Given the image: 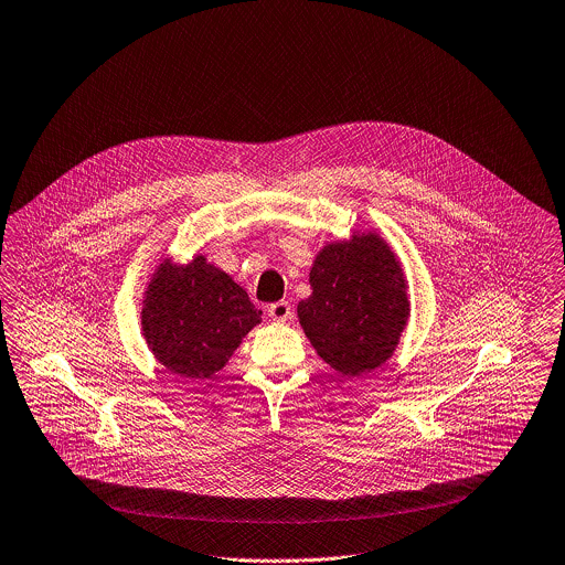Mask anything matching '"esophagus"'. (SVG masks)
<instances>
[{
  "label": "esophagus",
  "mask_w": 565,
  "mask_h": 565,
  "mask_svg": "<svg viewBox=\"0 0 565 565\" xmlns=\"http://www.w3.org/2000/svg\"><path fill=\"white\" fill-rule=\"evenodd\" d=\"M266 312H268V317H270L273 321H277V323H286V321L292 317V308H290L288 301H275V303H270V306L266 308Z\"/></svg>",
  "instance_id": "1"
}]
</instances>
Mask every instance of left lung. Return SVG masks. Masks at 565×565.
I'll list each match as a JSON object with an SVG mask.
<instances>
[{
	"label": "left lung",
	"mask_w": 565,
	"mask_h": 565,
	"mask_svg": "<svg viewBox=\"0 0 565 565\" xmlns=\"http://www.w3.org/2000/svg\"><path fill=\"white\" fill-rule=\"evenodd\" d=\"M312 295L299 323L317 353L342 375H360L391 358L411 308L397 257L377 233L328 244L310 270Z\"/></svg>",
	"instance_id": "left-lung-1"
}]
</instances>
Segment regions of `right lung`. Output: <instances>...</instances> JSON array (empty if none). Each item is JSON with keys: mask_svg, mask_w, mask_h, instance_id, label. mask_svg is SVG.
<instances>
[{"mask_svg": "<svg viewBox=\"0 0 565 565\" xmlns=\"http://www.w3.org/2000/svg\"><path fill=\"white\" fill-rule=\"evenodd\" d=\"M262 321L248 295L196 255L185 266L163 262L148 284L141 326L157 360L172 373L210 377Z\"/></svg>", "mask_w": 565, "mask_h": 565, "instance_id": "1", "label": "right lung"}]
</instances>
